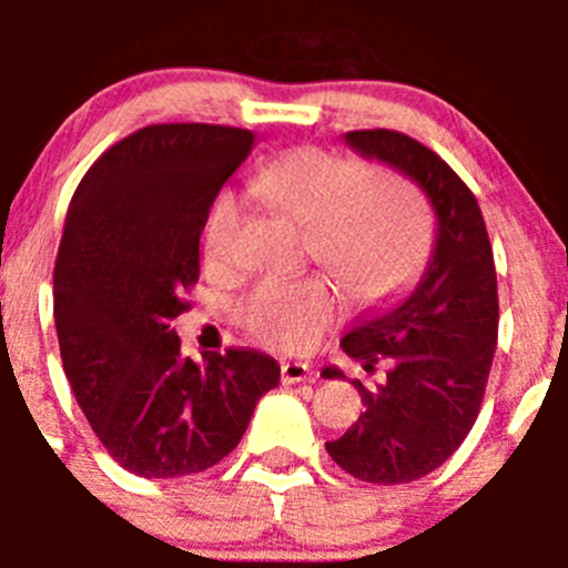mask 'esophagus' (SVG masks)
<instances>
[{
    "instance_id": "esophagus-1",
    "label": "esophagus",
    "mask_w": 568,
    "mask_h": 568,
    "mask_svg": "<svg viewBox=\"0 0 568 568\" xmlns=\"http://www.w3.org/2000/svg\"><path fill=\"white\" fill-rule=\"evenodd\" d=\"M280 376H283V385H300V382H307L313 376L311 365L307 363H283L280 365Z\"/></svg>"
}]
</instances>
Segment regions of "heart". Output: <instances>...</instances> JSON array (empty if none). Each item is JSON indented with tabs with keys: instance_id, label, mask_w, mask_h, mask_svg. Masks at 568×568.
<instances>
[{
	"instance_id": "obj_1",
	"label": "heart",
	"mask_w": 568,
	"mask_h": 568,
	"mask_svg": "<svg viewBox=\"0 0 568 568\" xmlns=\"http://www.w3.org/2000/svg\"><path fill=\"white\" fill-rule=\"evenodd\" d=\"M252 192L307 227V250L357 300H382L412 280L432 250V220L412 189L395 178H365L363 164L321 148L283 153L252 178ZM242 205L236 194L211 200L203 255L211 268L236 257ZM337 291L321 277L255 283L236 318L255 341L305 352L337 316Z\"/></svg>"
}]
</instances>
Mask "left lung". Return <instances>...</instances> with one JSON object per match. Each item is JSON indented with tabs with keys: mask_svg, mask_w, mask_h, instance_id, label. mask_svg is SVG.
<instances>
[{
	"mask_svg": "<svg viewBox=\"0 0 568 568\" xmlns=\"http://www.w3.org/2000/svg\"><path fill=\"white\" fill-rule=\"evenodd\" d=\"M346 145L423 189L437 220L426 268L406 294L365 313L341 348L371 371L354 382L365 409L341 439L326 443L348 475L368 484H409L454 456L478 417L497 346V274L478 200L443 159L398 131H348ZM324 379L343 376L324 368Z\"/></svg>",
	"mask_w": 568,
	"mask_h": 568,
	"instance_id": "1",
	"label": "left lung"
}]
</instances>
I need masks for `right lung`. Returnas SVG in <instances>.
Returning <instances> with one entry per match:
<instances>
[{
    "instance_id": "add662e5",
    "label": "right lung",
    "mask_w": 568,
    "mask_h": 568,
    "mask_svg": "<svg viewBox=\"0 0 568 568\" xmlns=\"http://www.w3.org/2000/svg\"><path fill=\"white\" fill-rule=\"evenodd\" d=\"M255 145L247 129L145 125L73 192L54 263V324L71 390L114 462L183 478L225 459L280 365L255 348L183 357L170 321L200 277L205 211Z\"/></svg>"
}]
</instances>
